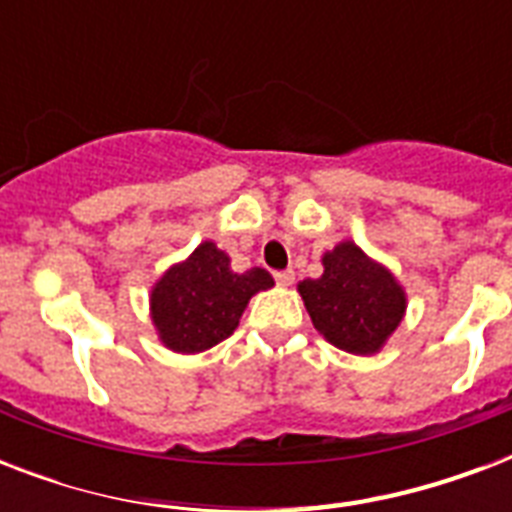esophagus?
<instances>
[{"label": "esophagus", "instance_id": "34e87169", "mask_svg": "<svg viewBox=\"0 0 512 512\" xmlns=\"http://www.w3.org/2000/svg\"><path fill=\"white\" fill-rule=\"evenodd\" d=\"M273 279H276V284H281V287H292V284H295V271H276L273 273Z\"/></svg>", "mask_w": 512, "mask_h": 512}]
</instances>
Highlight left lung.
I'll return each mask as SVG.
<instances>
[{
    "label": "left lung",
    "mask_w": 512,
    "mask_h": 512,
    "mask_svg": "<svg viewBox=\"0 0 512 512\" xmlns=\"http://www.w3.org/2000/svg\"><path fill=\"white\" fill-rule=\"evenodd\" d=\"M297 289L319 335L358 356L380 350L406 311L404 289L353 241L327 252L324 273Z\"/></svg>",
    "instance_id": "1"
}]
</instances>
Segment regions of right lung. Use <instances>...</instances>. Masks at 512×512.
<instances>
[{"mask_svg": "<svg viewBox=\"0 0 512 512\" xmlns=\"http://www.w3.org/2000/svg\"><path fill=\"white\" fill-rule=\"evenodd\" d=\"M273 287L263 268L233 273L225 252L204 241L185 263L164 273L151 292L159 337L177 353H199L233 335L249 297Z\"/></svg>", "mask_w": 512, "mask_h": 512, "instance_id": "obj_1", "label": "right lung"}]
</instances>
